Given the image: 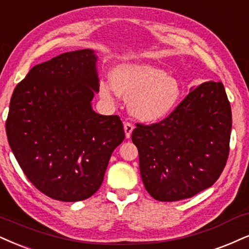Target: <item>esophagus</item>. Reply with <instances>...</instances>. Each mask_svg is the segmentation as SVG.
I'll return each instance as SVG.
<instances>
[{
    "instance_id": "esophagus-1",
    "label": "esophagus",
    "mask_w": 249,
    "mask_h": 249,
    "mask_svg": "<svg viewBox=\"0 0 249 249\" xmlns=\"http://www.w3.org/2000/svg\"><path fill=\"white\" fill-rule=\"evenodd\" d=\"M124 128L125 137H127V139H129V137L131 136V133H133V130H134V125L131 124L130 122H124Z\"/></svg>"
}]
</instances>
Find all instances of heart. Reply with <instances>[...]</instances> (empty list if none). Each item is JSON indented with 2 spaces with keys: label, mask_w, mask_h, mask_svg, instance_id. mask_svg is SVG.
<instances>
[{
  "label": "heart",
  "mask_w": 249,
  "mask_h": 249,
  "mask_svg": "<svg viewBox=\"0 0 249 249\" xmlns=\"http://www.w3.org/2000/svg\"><path fill=\"white\" fill-rule=\"evenodd\" d=\"M112 83L101 79L100 96L113 103L116 93L130 99L131 114L143 121H156L173 110L181 97L177 78L143 63L120 64L112 71Z\"/></svg>",
  "instance_id": "obj_1"
}]
</instances>
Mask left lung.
Wrapping results in <instances>:
<instances>
[{"label":"left lung","mask_w":249,"mask_h":249,"mask_svg":"<svg viewBox=\"0 0 249 249\" xmlns=\"http://www.w3.org/2000/svg\"><path fill=\"white\" fill-rule=\"evenodd\" d=\"M231 105L222 83H202L166 118L136 124L144 187L153 198H189L218 180L230 153Z\"/></svg>","instance_id":"1"}]
</instances>
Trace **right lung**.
Wrapping results in <instances>:
<instances>
[{"label":"right lung","mask_w":249,"mask_h":249,"mask_svg":"<svg viewBox=\"0 0 249 249\" xmlns=\"http://www.w3.org/2000/svg\"><path fill=\"white\" fill-rule=\"evenodd\" d=\"M96 60L93 51L81 50L38 64L10 100L5 129L12 152L30 182L57 201L93 195L124 140L120 116L91 108L99 85Z\"/></svg>","instance_id":"1"}]
</instances>
